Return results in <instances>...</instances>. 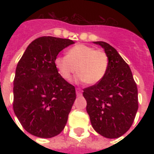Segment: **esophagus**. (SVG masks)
I'll return each mask as SVG.
<instances>
[{"instance_id":"obj_1","label":"esophagus","mask_w":154,"mask_h":154,"mask_svg":"<svg viewBox=\"0 0 154 154\" xmlns=\"http://www.w3.org/2000/svg\"><path fill=\"white\" fill-rule=\"evenodd\" d=\"M76 94H77V97L82 96V89H79V88H77V89H76Z\"/></svg>"}]
</instances>
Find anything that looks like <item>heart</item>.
Instances as JSON below:
<instances>
[{"label":"heart","mask_w":154,"mask_h":154,"mask_svg":"<svg viewBox=\"0 0 154 154\" xmlns=\"http://www.w3.org/2000/svg\"><path fill=\"white\" fill-rule=\"evenodd\" d=\"M54 65L59 75L65 81L70 80L72 73L77 71L76 82H85L94 85L101 82L106 74L109 60L104 52L79 44L70 48L67 56H57Z\"/></svg>","instance_id":"heart-1"}]
</instances>
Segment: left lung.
<instances>
[{"instance_id": "left-lung-1", "label": "left lung", "mask_w": 154, "mask_h": 154, "mask_svg": "<svg viewBox=\"0 0 154 154\" xmlns=\"http://www.w3.org/2000/svg\"><path fill=\"white\" fill-rule=\"evenodd\" d=\"M105 50L109 60L101 82L83 89L86 110L94 130L107 138L125 134L138 109L137 87L131 69L117 51L104 42H94Z\"/></svg>"}]
</instances>
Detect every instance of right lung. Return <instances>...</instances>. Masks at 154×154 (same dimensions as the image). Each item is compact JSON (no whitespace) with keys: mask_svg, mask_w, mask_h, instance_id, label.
<instances>
[{"mask_svg":"<svg viewBox=\"0 0 154 154\" xmlns=\"http://www.w3.org/2000/svg\"><path fill=\"white\" fill-rule=\"evenodd\" d=\"M72 40L42 37L29 45L19 60L13 81V111L30 134L50 138L67 123L75 87L60 77L54 60Z\"/></svg>","mask_w":154,"mask_h":154,"instance_id":"obj_1","label":"right lung"}]
</instances>
